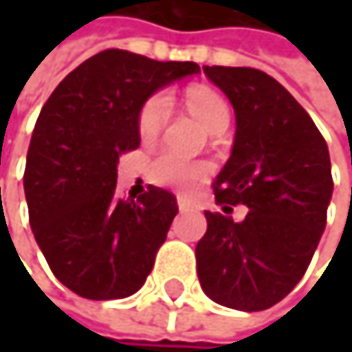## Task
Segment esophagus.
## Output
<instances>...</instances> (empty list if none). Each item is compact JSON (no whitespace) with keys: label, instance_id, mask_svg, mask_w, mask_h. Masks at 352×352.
Here are the masks:
<instances>
[{"label":"esophagus","instance_id":"1","mask_svg":"<svg viewBox=\"0 0 352 352\" xmlns=\"http://www.w3.org/2000/svg\"><path fill=\"white\" fill-rule=\"evenodd\" d=\"M177 206H179V210L181 212H187V210H191L193 208V204H191V199H187V197H177Z\"/></svg>","mask_w":352,"mask_h":352}]
</instances>
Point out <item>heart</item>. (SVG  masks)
I'll list each match as a JSON object with an SVG mask.
<instances>
[{"label": "heart", "mask_w": 352, "mask_h": 352, "mask_svg": "<svg viewBox=\"0 0 352 352\" xmlns=\"http://www.w3.org/2000/svg\"><path fill=\"white\" fill-rule=\"evenodd\" d=\"M187 106L197 116V120L210 130H222L230 122V109L226 106L224 98L212 89L193 87L187 91ZM171 116V100L167 94H157L144 102L138 113V134L142 140H153L165 128ZM208 173L204 163L187 161L177 157L175 153H161L148 165V177L153 183L173 189H189L195 181Z\"/></svg>", "instance_id": "heart-1"}]
</instances>
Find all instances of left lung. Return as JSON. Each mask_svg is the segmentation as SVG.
I'll return each instance as SVG.
<instances>
[{
  "instance_id": "obj_1",
  "label": "left lung",
  "mask_w": 352,
  "mask_h": 352,
  "mask_svg": "<svg viewBox=\"0 0 352 352\" xmlns=\"http://www.w3.org/2000/svg\"><path fill=\"white\" fill-rule=\"evenodd\" d=\"M232 102V155L214 181L216 206L195 246L210 300L258 312L281 302L304 277L326 226L330 157L308 111L273 77L250 67H204ZM243 203V223L228 213Z\"/></svg>"
}]
</instances>
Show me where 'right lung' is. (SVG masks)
<instances>
[{"label": "right lung", "instance_id": "1", "mask_svg": "<svg viewBox=\"0 0 352 352\" xmlns=\"http://www.w3.org/2000/svg\"><path fill=\"white\" fill-rule=\"evenodd\" d=\"M109 48L71 71L36 120L24 171L34 239L54 277L87 300L136 294L179 212L175 195L153 187L116 191L118 159L140 144L138 113L157 89L197 73Z\"/></svg>", "mask_w": 352, "mask_h": 352}]
</instances>
